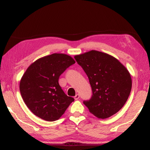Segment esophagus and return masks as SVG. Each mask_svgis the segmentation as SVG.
Returning <instances> with one entry per match:
<instances>
[{"instance_id":"obj_1","label":"esophagus","mask_w":150,"mask_h":150,"mask_svg":"<svg viewBox=\"0 0 150 150\" xmlns=\"http://www.w3.org/2000/svg\"><path fill=\"white\" fill-rule=\"evenodd\" d=\"M74 98H75V100H78V99L79 98V94H76V95L75 96Z\"/></svg>"}]
</instances>
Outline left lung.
Masks as SVG:
<instances>
[{
  "mask_svg": "<svg viewBox=\"0 0 150 150\" xmlns=\"http://www.w3.org/2000/svg\"><path fill=\"white\" fill-rule=\"evenodd\" d=\"M75 59L92 88V97L83 102L90 112L101 119L118 112L131 91V77L127 69L114 57L95 50L77 55Z\"/></svg>",
  "mask_w": 150,
  "mask_h": 150,
  "instance_id": "obj_1",
  "label": "left lung"
}]
</instances>
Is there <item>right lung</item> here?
Here are the masks:
<instances>
[{"instance_id":"obj_1","label":"right lung","mask_w":150,"mask_h":150,"mask_svg":"<svg viewBox=\"0 0 150 150\" xmlns=\"http://www.w3.org/2000/svg\"><path fill=\"white\" fill-rule=\"evenodd\" d=\"M75 63L68 55L53 54L36 60L27 69L20 90L25 104L35 115L46 121H56L74 101L64 93L58 80Z\"/></svg>"}]
</instances>
